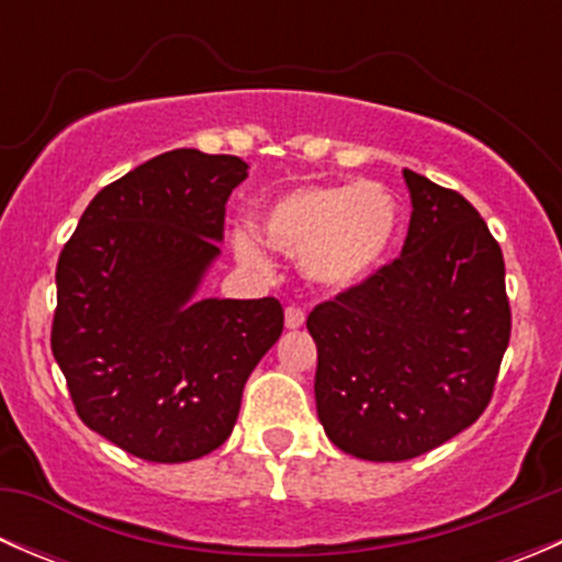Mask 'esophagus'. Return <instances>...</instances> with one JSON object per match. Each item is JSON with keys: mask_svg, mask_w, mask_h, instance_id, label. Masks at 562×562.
Returning a JSON list of instances; mask_svg holds the SVG:
<instances>
[{"mask_svg": "<svg viewBox=\"0 0 562 562\" xmlns=\"http://www.w3.org/2000/svg\"><path fill=\"white\" fill-rule=\"evenodd\" d=\"M285 326L288 328H302L304 326V310L302 307H288L285 310Z\"/></svg>", "mask_w": 562, "mask_h": 562, "instance_id": "34e87169", "label": "esophagus"}]
</instances>
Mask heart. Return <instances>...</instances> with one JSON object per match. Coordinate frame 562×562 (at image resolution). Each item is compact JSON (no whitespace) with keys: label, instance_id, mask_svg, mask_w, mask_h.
Wrapping results in <instances>:
<instances>
[{"label":"heart","instance_id":"heart-1","mask_svg":"<svg viewBox=\"0 0 562 562\" xmlns=\"http://www.w3.org/2000/svg\"><path fill=\"white\" fill-rule=\"evenodd\" d=\"M400 234V206L378 181L304 184L260 212L258 231H234V252L249 269L269 266V249L302 255L310 280L348 288L383 266Z\"/></svg>","mask_w":562,"mask_h":562}]
</instances>
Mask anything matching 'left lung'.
Returning <instances> with one entry per match:
<instances>
[{"mask_svg":"<svg viewBox=\"0 0 562 562\" xmlns=\"http://www.w3.org/2000/svg\"><path fill=\"white\" fill-rule=\"evenodd\" d=\"M402 255L310 313L328 440L370 462L438 449L490 405L512 337L506 263L454 190L405 171Z\"/></svg>","mask_w":562,"mask_h":562,"instance_id":"obj_1","label":"left lung"}]
</instances>
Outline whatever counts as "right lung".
Instances as JSON below:
<instances>
[{
    "mask_svg": "<svg viewBox=\"0 0 562 562\" xmlns=\"http://www.w3.org/2000/svg\"><path fill=\"white\" fill-rule=\"evenodd\" d=\"M245 179L234 155L151 157L92 198L56 263L50 350L76 413L146 462L220 449L282 334L277 299H195Z\"/></svg>",
    "mask_w": 562,
    "mask_h": 562,
    "instance_id": "right-lung-1",
    "label": "right lung"
}]
</instances>
